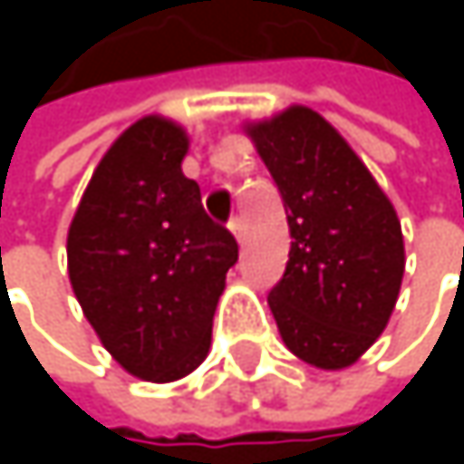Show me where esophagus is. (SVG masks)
I'll return each mask as SVG.
<instances>
[{"instance_id":"obj_1","label":"esophagus","mask_w":464,"mask_h":464,"mask_svg":"<svg viewBox=\"0 0 464 464\" xmlns=\"http://www.w3.org/2000/svg\"><path fill=\"white\" fill-rule=\"evenodd\" d=\"M231 233L236 236V241H238V244L244 241V233H246V228H244V220H241V218H233L231 220Z\"/></svg>"}]
</instances>
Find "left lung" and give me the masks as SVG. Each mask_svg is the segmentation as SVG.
I'll use <instances>...</instances> for the list:
<instances>
[{
	"mask_svg": "<svg viewBox=\"0 0 464 464\" xmlns=\"http://www.w3.org/2000/svg\"><path fill=\"white\" fill-rule=\"evenodd\" d=\"M287 212L290 260L268 306L285 346L341 371L384 333L398 304L406 246L398 212L368 166L320 112L293 104L244 123Z\"/></svg>",
	"mask_w": 464,
	"mask_h": 464,
	"instance_id": "1",
	"label": "left lung"
}]
</instances>
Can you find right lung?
<instances>
[{
    "mask_svg": "<svg viewBox=\"0 0 464 464\" xmlns=\"http://www.w3.org/2000/svg\"><path fill=\"white\" fill-rule=\"evenodd\" d=\"M188 131L144 115L99 160L66 233V266L85 320L131 376L166 384L209 354L212 320L238 260L182 174Z\"/></svg>",
    "mask_w": 464,
    "mask_h": 464,
    "instance_id": "add662e5",
    "label": "right lung"
}]
</instances>
